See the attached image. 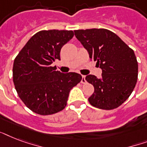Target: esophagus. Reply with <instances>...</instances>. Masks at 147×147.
I'll return each instance as SVG.
<instances>
[{
  "label": "esophagus",
  "instance_id": "34e87169",
  "mask_svg": "<svg viewBox=\"0 0 147 147\" xmlns=\"http://www.w3.org/2000/svg\"><path fill=\"white\" fill-rule=\"evenodd\" d=\"M81 82L82 83V84H85V83H86V80H85V76H82V78Z\"/></svg>",
  "mask_w": 147,
  "mask_h": 147
}]
</instances>
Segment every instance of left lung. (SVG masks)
I'll list each match as a JSON object with an SVG mask.
<instances>
[{"instance_id":"8db88e82","label":"left lung","mask_w":147,"mask_h":147,"mask_svg":"<svg viewBox=\"0 0 147 147\" xmlns=\"http://www.w3.org/2000/svg\"><path fill=\"white\" fill-rule=\"evenodd\" d=\"M74 32L91 60L96 61L102 69L100 78L93 75L85 77L94 88L88 101L100 109L118 107L130 97L137 84L138 63L134 52L118 36L106 29Z\"/></svg>"}]
</instances>
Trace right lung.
Wrapping results in <instances>:
<instances>
[{
	"label": "right lung",
	"mask_w": 147,
	"mask_h": 147,
	"mask_svg": "<svg viewBox=\"0 0 147 147\" xmlns=\"http://www.w3.org/2000/svg\"><path fill=\"white\" fill-rule=\"evenodd\" d=\"M71 30H41L16 56L13 81L18 96L36 114L50 115L64 109L71 89L82 80L76 72L62 73L52 66L60 60V51L71 38Z\"/></svg>",
	"instance_id": "obj_1"
}]
</instances>
